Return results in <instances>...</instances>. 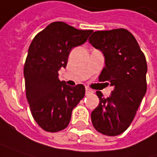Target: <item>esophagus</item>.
Here are the masks:
<instances>
[{"mask_svg":"<svg viewBox=\"0 0 157 157\" xmlns=\"http://www.w3.org/2000/svg\"><path fill=\"white\" fill-rule=\"evenodd\" d=\"M91 93H93V91H92L90 88H88V87H86V94L87 95V94H91Z\"/></svg>","mask_w":157,"mask_h":157,"instance_id":"1","label":"esophagus"}]
</instances>
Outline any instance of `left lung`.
I'll return each mask as SVG.
<instances>
[{
    "mask_svg": "<svg viewBox=\"0 0 157 157\" xmlns=\"http://www.w3.org/2000/svg\"><path fill=\"white\" fill-rule=\"evenodd\" d=\"M89 43L105 56L99 81L113 86L109 97L96 91L99 105L91 113L98 132L117 136L129 128L147 92V65L134 36L124 28L95 31Z\"/></svg>",
    "mask_w": 157,
    "mask_h": 157,
    "instance_id": "1",
    "label": "left lung"
}]
</instances>
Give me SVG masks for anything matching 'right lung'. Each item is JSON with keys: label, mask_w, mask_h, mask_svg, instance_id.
Returning <instances> with one entry per match:
<instances>
[{"label": "right lung", "mask_w": 157, "mask_h": 157, "mask_svg": "<svg viewBox=\"0 0 157 157\" xmlns=\"http://www.w3.org/2000/svg\"><path fill=\"white\" fill-rule=\"evenodd\" d=\"M92 30H79L57 21L33 39L25 66L26 95L32 116L45 131L57 132L70 123L72 110L85 96V86L66 85L58 71L67 66L73 47L83 44Z\"/></svg>", "instance_id": "obj_1"}]
</instances>
